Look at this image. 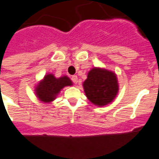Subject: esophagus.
<instances>
[{
	"label": "esophagus",
	"instance_id": "1",
	"mask_svg": "<svg viewBox=\"0 0 159 159\" xmlns=\"http://www.w3.org/2000/svg\"><path fill=\"white\" fill-rule=\"evenodd\" d=\"M71 80H72V81L75 83V84H77V83H78V77H77L76 75H73V76H72Z\"/></svg>",
	"mask_w": 159,
	"mask_h": 159
}]
</instances>
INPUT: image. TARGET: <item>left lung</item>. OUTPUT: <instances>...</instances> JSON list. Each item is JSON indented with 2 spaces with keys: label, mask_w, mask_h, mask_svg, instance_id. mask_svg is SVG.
<instances>
[{
  "label": "left lung",
  "mask_w": 159,
  "mask_h": 159,
  "mask_svg": "<svg viewBox=\"0 0 159 159\" xmlns=\"http://www.w3.org/2000/svg\"><path fill=\"white\" fill-rule=\"evenodd\" d=\"M83 88L88 100L97 107L111 103L119 90L116 74L97 67L88 72L87 79L83 82Z\"/></svg>",
  "instance_id": "1"
}]
</instances>
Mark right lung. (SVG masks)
Instances as JSON below:
<instances>
[{
    "label": "right lung",
    "mask_w": 159,
    "mask_h": 159,
    "mask_svg": "<svg viewBox=\"0 0 159 159\" xmlns=\"http://www.w3.org/2000/svg\"><path fill=\"white\" fill-rule=\"evenodd\" d=\"M71 85H73V82L66 75L56 78L52 74H47L37 84L34 93L40 102L49 103L55 100L61 90L65 86Z\"/></svg>",
    "instance_id": "add662e5"
}]
</instances>
